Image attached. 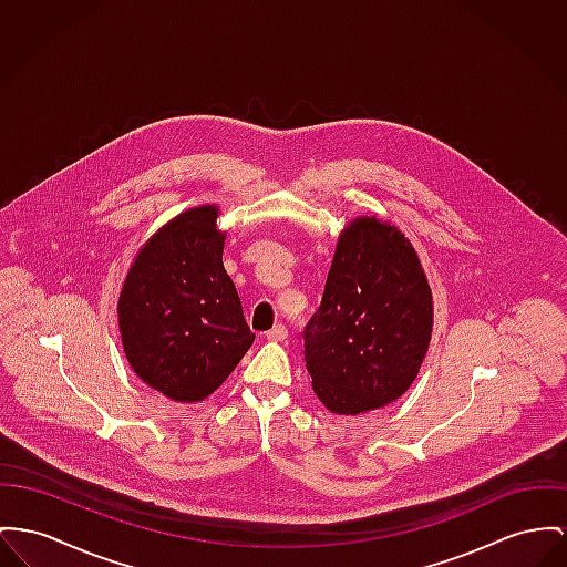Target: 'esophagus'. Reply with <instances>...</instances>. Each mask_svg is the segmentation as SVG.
<instances>
[{
	"label": "esophagus",
	"mask_w": 567,
	"mask_h": 567,
	"mask_svg": "<svg viewBox=\"0 0 567 567\" xmlns=\"http://www.w3.org/2000/svg\"><path fill=\"white\" fill-rule=\"evenodd\" d=\"M288 338V329L284 324H277L272 327L268 333H266V340L270 341H284Z\"/></svg>",
	"instance_id": "1"
}]
</instances>
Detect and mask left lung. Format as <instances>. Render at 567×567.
Returning a JSON list of instances; mask_svg holds the SVG:
<instances>
[{
  "label": "left lung",
  "mask_w": 567,
  "mask_h": 567,
  "mask_svg": "<svg viewBox=\"0 0 567 567\" xmlns=\"http://www.w3.org/2000/svg\"><path fill=\"white\" fill-rule=\"evenodd\" d=\"M432 322V290L411 240L377 217L350 221L302 331L318 400L338 415L395 402L419 374Z\"/></svg>",
  "instance_id": "1"
}]
</instances>
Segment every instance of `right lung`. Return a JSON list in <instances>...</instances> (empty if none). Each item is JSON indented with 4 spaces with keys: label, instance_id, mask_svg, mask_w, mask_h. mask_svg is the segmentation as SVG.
<instances>
[{
    "label": "right lung",
    "instance_id": "right-lung-1",
    "mask_svg": "<svg viewBox=\"0 0 567 567\" xmlns=\"http://www.w3.org/2000/svg\"><path fill=\"white\" fill-rule=\"evenodd\" d=\"M217 215L206 204L161 227L135 256L117 299L133 372L174 402L217 391L256 340L224 268Z\"/></svg>",
    "mask_w": 567,
    "mask_h": 567
}]
</instances>
